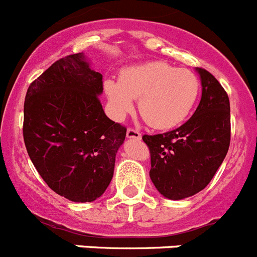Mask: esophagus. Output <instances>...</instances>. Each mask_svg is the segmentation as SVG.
<instances>
[{
  "mask_svg": "<svg viewBox=\"0 0 257 257\" xmlns=\"http://www.w3.org/2000/svg\"><path fill=\"white\" fill-rule=\"evenodd\" d=\"M126 137L131 138V140H141L142 134H141L138 131H136V129L129 128L128 131H126Z\"/></svg>",
  "mask_w": 257,
  "mask_h": 257,
  "instance_id": "esophagus-1",
  "label": "esophagus"
}]
</instances>
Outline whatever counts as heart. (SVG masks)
<instances>
[{"label": "heart", "instance_id": "b5f03b06", "mask_svg": "<svg viewBox=\"0 0 257 257\" xmlns=\"http://www.w3.org/2000/svg\"><path fill=\"white\" fill-rule=\"evenodd\" d=\"M103 91L112 119L123 120L133 110V100H138V110L147 124L170 129L192 111L200 94V79L188 69L151 61L123 69L119 80L106 79Z\"/></svg>", "mask_w": 257, "mask_h": 257}]
</instances>
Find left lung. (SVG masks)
I'll return each mask as SVG.
<instances>
[{"mask_svg": "<svg viewBox=\"0 0 257 257\" xmlns=\"http://www.w3.org/2000/svg\"><path fill=\"white\" fill-rule=\"evenodd\" d=\"M202 96L183 125L142 137L151 154L150 178L169 200H182L202 191L225 159L230 143V105L218 79L202 68Z\"/></svg>", "mask_w": 257, "mask_h": 257, "instance_id": "8db88e82", "label": "left lung"}]
</instances>
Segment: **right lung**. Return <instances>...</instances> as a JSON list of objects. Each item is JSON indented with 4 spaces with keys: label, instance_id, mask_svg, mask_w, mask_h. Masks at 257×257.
I'll return each instance as SVG.
<instances>
[{
    "label": "right lung",
    "instance_id": "1",
    "mask_svg": "<svg viewBox=\"0 0 257 257\" xmlns=\"http://www.w3.org/2000/svg\"><path fill=\"white\" fill-rule=\"evenodd\" d=\"M102 74L82 54L54 62L28 88L23 136L37 172L73 202L102 196L114 175L126 128L106 116Z\"/></svg>",
    "mask_w": 257,
    "mask_h": 257
}]
</instances>
